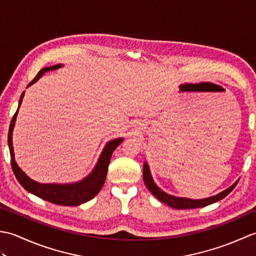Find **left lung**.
<instances>
[{
  "mask_svg": "<svg viewBox=\"0 0 256 256\" xmlns=\"http://www.w3.org/2000/svg\"><path fill=\"white\" fill-rule=\"evenodd\" d=\"M143 179L144 182L146 184V187L150 190V192L153 194L155 197L158 199L162 202L166 204L167 206H172L174 209H194V208H202V206H209L211 204H214L216 201H219L221 199H224L229 194L234 187L236 186L238 182L232 184L230 188H228L224 192H222L218 194L216 196H214V197L210 198H206V199H199V200H194V199H186V198H178V197H174V196L167 194L166 192H162L158 187L156 186L155 182H153V178L150 176V168L148 164H144L143 167Z\"/></svg>",
  "mask_w": 256,
  "mask_h": 256,
  "instance_id": "left-lung-1",
  "label": "left lung"
}]
</instances>
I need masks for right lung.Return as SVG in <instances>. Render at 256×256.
<instances>
[{
    "mask_svg": "<svg viewBox=\"0 0 256 256\" xmlns=\"http://www.w3.org/2000/svg\"><path fill=\"white\" fill-rule=\"evenodd\" d=\"M59 67H62V64H55V66L42 68L40 72L37 74L36 77L28 84V86L34 82H36V81L40 79V77H42V76L44 74V72H50V70H55ZM23 96H24V92L20 96V106L22 101H23ZM18 111L15 112L12 121H10V124L8 148H10V165H12L13 172L22 186H23L27 192L34 194L35 196H37V197H40L46 201H50V202H52L55 204H60V206H79L94 198V196L100 192L103 184L106 182L108 167V164H110V160H111L113 150L118 148L120 143H122L123 140L116 138L106 144L104 150L102 152L99 160H98V164L94 167V172H92L88 177L84 178V180L76 184H40L32 180L30 178L27 177L24 174V172L20 170V168L18 166V164H16V162L14 160L12 134H13L15 118H16V116H18Z\"/></svg>",
    "mask_w": 256,
    "mask_h": 256,
    "instance_id": "obj_1",
    "label": "right lung"
}]
</instances>
